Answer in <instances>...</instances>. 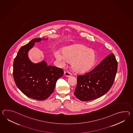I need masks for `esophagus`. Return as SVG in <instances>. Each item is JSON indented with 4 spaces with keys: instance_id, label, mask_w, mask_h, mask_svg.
Returning <instances> with one entry per match:
<instances>
[{
    "instance_id": "obj_1",
    "label": "esophagus",
    "mask_w": 133,
    "mask_h": 133,
    "mask_svg": "<svg viewBox=\"0 0 133 133\" xmlns=\"http://www.w3.org/2000/svg\"><path fill=\"white\" fill-rule=\"evenodd\" d=\"M64 75L65 76H67V77H70V76H71V74L70 72H68V71H65L64 72Z\"/></svg>"
}]
</instances>
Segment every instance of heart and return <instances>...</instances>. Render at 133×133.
Returning <instances> with one entry per match:
<instances>
[{"label":"heart","instance_id":"b5f03b06","mask_svg":"<svg viewBox=\"0 0 133 133\" xmlns=\"http://www.w3.org/2000/svg\"><path fill=\"white\" fill-rule=\"evenodd\" d=\"M54 56L61 65L65 64L67 61L71 62V68L78 73L88 71L95 59L94 50L82 45L65 47L62 50V53L56 50L54 52Z\"/></svg>","mask_w":133,"mask_h":133}]
</instances>
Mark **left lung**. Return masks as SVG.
I'll return each instance as SVG.
<instances>
[{
  "label": "left lung",
  "mask_w": 133,
  "mask_h": 133,
  "mask_svg": "<svg viewBox=\"0 0 133 133\" xmlns=\"http://www.w3.org/2000/svg\"><path fill=\"white\" fill-rule=\"evenodd\" d=\"M117 67L115 56L111 53L91 71L78 75L75 96L84 102L103 96L109 91L114 82Z\"/></svg>",
  "instance_id": "obj_1"
}]
</instances>
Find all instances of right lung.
Instances as JSON below:
<instances>
[{
	"label": "right lung",
	"instance_id": "right-lung-1",
	"mask_svg": "<svg viewBox=\"0 0 133 133\" xmlns=\"http://www.w3.org/2000/svg\"><path fill=\"white\" fill-rule=\"evenodd\" d=\"M48 38H35L21 47L13 63V77L18 88L28 97L38 101L49 97L54 90L57 81L64 74L62 69L48 65L43 60L34 63L28 52L36 42Z\"/></svg>",
	"mask_w": 133,
	"mask_h": 133
}]
</instances>
